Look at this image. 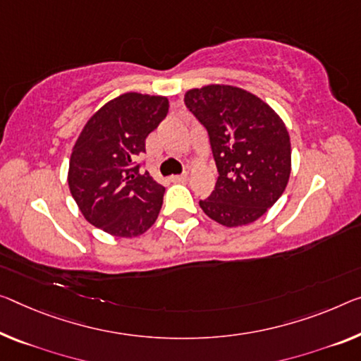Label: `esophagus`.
I'll use <instances>...</instances> for the list:
<instances>
[{"instance_id": "34e87169", "label": "esophagus", "mask_w": 361, "mask_h": 361, "mask_svg": "<svg viewBox=\"0 0 361 361\" xmlns=\"http://www.w3.org/2000/svg\"><path fill=\"white\" fill-rule=\"evenodd\" d=\"M187 177H188L187 173L177 174V176H171V180H173V182H184V180H187Z\"/></svg>"}]
</instances>
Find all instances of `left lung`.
<instances>
[{
    "label": "left lung",
    "mask_w": 361,
    "mask_h": 361,
    "mask_svg": "<svg viewBox=\"0 0 361 361\" xmlns=\"http://www.w3.org/2000/svg\"><path fill=\"white\" fill-rule=\"evenodd\" d=\"M185 104L208 130L219 173L200 208L226 227L255 223L289 182L292 148L284 121L262 98L234 85L192 88Z\"/></svg>",
    "instance_id": "1"
}]
</instances>
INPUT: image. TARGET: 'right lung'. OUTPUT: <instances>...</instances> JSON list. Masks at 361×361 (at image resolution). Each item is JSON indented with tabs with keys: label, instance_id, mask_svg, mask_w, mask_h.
Segmentation results:
<instances>
[{
	"label": "right lung",
	"instance_id": "add662e5",
	"mask_svg": "<svg viewBox=\"0 0 361 361\" xmlns=\"http://www.w3.org/2000/svg\"><path fill=\"white\" fill-rule=\"evenodd\" d=\"M166 97L127 92L104 103L72 147L68 184L88 223L114 237H137L157 221L164 187L135 159L166 118Z\"/></svg>",
	"mask_w": 361,
	"mask_h": 361
}]
</instances>
